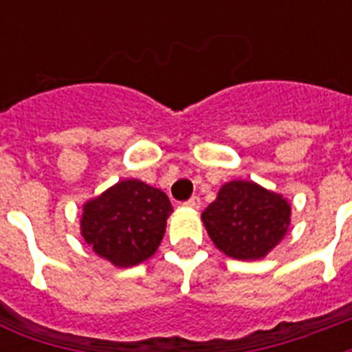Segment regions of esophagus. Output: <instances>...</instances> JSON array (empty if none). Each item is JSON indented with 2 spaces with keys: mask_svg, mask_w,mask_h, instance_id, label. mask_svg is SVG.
I'll list each match as a JSON object with an SVG mask.
<instances>
[{
  "mask_svg": "<svg viewBox=\"0 0 352 352\" xmlns=\"http://www.w3.org/2000/svg\"><path fill=\"white\" fill-rule=\"evenodd\" d=\"M184 204H186L188 208H195V210H197L199 206H201V197H199V195H193V197L188 199V201Z\"/></svg>",
  "mask_w": 352,
  "mask_h": 352,
  "instance_id": "esophagus-1",
  "label": "esophagus"
}]
</instances>
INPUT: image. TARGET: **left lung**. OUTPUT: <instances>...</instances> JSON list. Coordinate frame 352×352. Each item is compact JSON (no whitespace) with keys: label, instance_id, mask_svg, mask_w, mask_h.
<instances>
[{"label":"left lung","instance_id":"8db88e82","mask_svg":"<svg viewBox=\"0 0 352 352\" xmlns=\"http://www.w3.org/2000/svg\"><path fill=\"white\" fill-rule=\"evenodd\" d=\"M210 239L228 257L261 259L283 239L290 225V204L256 182H226L203 212Z\"/></svg>","mask_w":352,"mask_h":352}]
</instances>
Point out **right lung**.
Returning <instances> with one entry per match:
<instances>
[{
    "label": "right lung",
    "instance_id": "obj_1",
    "mask_svg": "<svg viewBox=\"0 0 352 352\" xmlns=\"http://www.w3.org/2000/svg\"><path fill=\"white\" fill-rule=\"evenodd\" d=\"M171 212L170 199L159 188L126 179L84 204L80 230L115 267H135L159 248Z\"/></svg>",
    "mask_w": 352,
    "mask_h": 352
}]
</instances>
